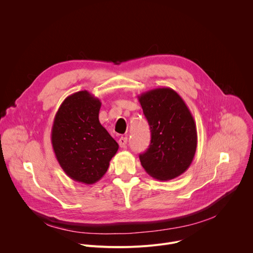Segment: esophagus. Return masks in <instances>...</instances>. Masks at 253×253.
I'll return each mask as SVG.
<instances>
[{"label":"esophagus","instance_id":"1","mask_svg":"<svg viewBox=\"0 0 253 253\" xmlns=\"http://www.w3.org/2000/svg\"><path fill=\"white\" fill-rule=\"evenodd\" d=\"M119 145L121 148H125L126 147V144H127V137H120L119 138Z\"/></svg>","mask_w":253,"mask_h":253}]
</instances>
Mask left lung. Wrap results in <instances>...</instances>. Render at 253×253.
<instances>
[{
	"instance_id": "left-lung-1",
	"label": "left lung",
	"mask_w": 253,
	"mask_h": 253,
	"mask_svg": "<svg viewBox=\"0 0 253 253\" xmlns=\"http://www.w3.org/2000/svg\"><path fill=\"white\" fill-rule=\"evenodd\" d=\"M151 131L147 151L139 155L141 165L153 178L167 181L184 173L197 148L193 116L179 94L162 87L138 96Z\"/></svg>"
}]
</instances>
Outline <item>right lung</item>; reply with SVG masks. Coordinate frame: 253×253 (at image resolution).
<instances>
[{"label": "right lung", "instance_id": "1", "mask_svg": "<svg viewBox=\"0 0 253 253\" xmlns=\"http://www.w3.org/2000/svg\"><path fill=\"white\" fill-rule=\"evenodd\" d=\"M100 100L88 91L68 96L55 115L51 132L55 156L74 181L94 184L109 168L118 143L99 121Z\"/></svg>", "mask_w": 253, "mask_h": 253}]
</instances>
